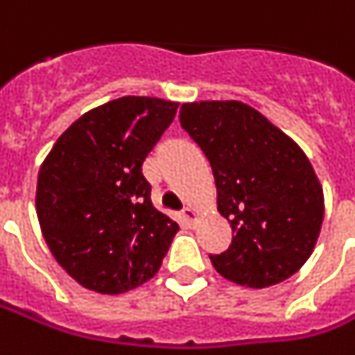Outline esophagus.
I'll use <instances>...</instances> for the list:
<instances>
[{"label":"esophagus","instance_id":"1","mask_svg":"<svg viewBox=\"0 0 355 355\" xmlns=\"http://www.w3.org/2000/svg\"><path fill=\"white\" fill-rule=\"evenodd\" d=\"M182 219H184L190 227H194L196 223H198V213H196L192 207H184V209H182Z\"/></svg>","mask_w":355,"mask_h":355}]
</instances>
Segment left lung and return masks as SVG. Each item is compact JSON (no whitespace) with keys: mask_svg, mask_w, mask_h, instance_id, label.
Instances as JSON below:
<instances>
[{"mask_svg":"<svg viewBox=\"0 0 355 355\" xmlns=\"http://www.w3.org/2000/svg\"><path fill=\"white\" fill-rule=\"evenodd\" d=\"M180 126L209 161L217 209L232 244L209 255L225 279L265 288L306 263L323 225L324 200L298 144L242 101L182 103Z\"/></svg>","mask_w":355,"mask_h":355,"instance_id":"left-lung-1","label":"left lung"}]
</instances>
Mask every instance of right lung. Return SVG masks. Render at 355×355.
<instances>
[{"mask_svg":"<svg viewBox=\"0 0 355 355\" xmlns=\"http://www.w3.org/2000/svg\"><path fill=\"white\" fill-rule=\"evenodd\" d=\"M177 107L144 96L109 101L74 121L42 163V234L84 288L121 294L159 271L178 225L153 207L142 163Z\"/></svg>","mask_w":355,"mask_h":355,"instance_id":"right-lung-1","label":"right lung"}]
</instances>
